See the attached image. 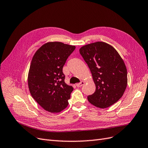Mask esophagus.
Masks as SVG:
<instances>
[{"label": "esophagus", "instance_id": "esophagus-1", "mask_svg": "<svg viewBox=\"0 0 148 148\" xmlns=\"http://www.w3.org/2000/svg\"><path fill=\"white\" fill-rule=\"evenodd\" d=\"M84 84V82L83 81H82V82H81V83L76 84V86H77V87H81V86H83V85Z\"/></svg>", "mask_w": 148, "mask_h": 148}]
</instances>
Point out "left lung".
Wrapping results in <instances>:
<instances>
[{"label": "left lung", "mask_w": 148, "mask_h": 148, "mask_svg": "<svg viewBox=\"0 0 148 148\" xmlns=\"http://www.w3.org/2000/svg\"><path fill=\"white\" fill-rule=\"evenodd\" d=\"M79 53L92 73L96 91L88 96L91 104L105 109L117 102L127 88V70L116 49L104 42L82 46Z\"/></svg>", "instance_id": "obj_1"}]
</instances>
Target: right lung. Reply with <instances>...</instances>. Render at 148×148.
<instances>
[{"mask_svg":"<svg viewBox=\"0 0 148 148\" xmlns=\"http://www.w3.org/2000/svg\"><path fill=\"white\" fill-rule=\"evenodd\" d=\"M75 46L61 42H49L39 48L31 62L28 84L33 99L51 113L65 109L73 90L65 83L62 69Z\"/></svg>","mask_w":148,"mask_h":148,"instance_id":"right-lung-1","label":"right lung"}]
</instances>
